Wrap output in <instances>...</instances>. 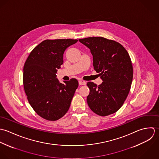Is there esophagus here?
Instances as JSON below:
<instances>
[{
  "mask_svg": "<svg viewBox=\"0 0 159 159\" xmlns=\"http://www.w3.org/2000/svg\"><path fill=\"white\" fill-rule=\"evenodd\" d=\"M79 85H86V82H85V81L81 80H80L79 81Z\"/></svg>",
  "mask_w": 159,
  "mask_h": 159,
  "instance_id": "1",
  "label": "esophagus"
}]
</instances>
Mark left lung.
<instances>
[{
  "instance_id": "1",
  "label": "left lung",
  "mask_w": 159,
  "mask_h": 159,
  "mask_svg": "<svg viewBox=\"0 0 159 159\" xmlns=\"http://www.w3.org/2000/svg\"><path fill=\"white\" fill-rule=\"evenodd\" d=\"M79 40L90 50L94 69L102 80L99 85L92 82L87 83L90 89L87 98L88 105L101 116L115 113L125 101L133 80L129 54L120 43L102 37Z\"/></svg>"
}]
</instances>
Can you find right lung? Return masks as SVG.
Here are the masks:
<instances>
[{
    "label": "right lung",
    "instance_id": "right-lung-1",
    "mask_svg": "<svg viewBox=\"0 0 159 159\" xmlns=\"http://www.w3.org/2000/svg\"><path fill=\"white\" fill-rule=\"evenodd\" d=\"M78 40H45L36 46L23 67V85L33 109L42 118L51 121L64 116L69 109L78 87L77 79L59 82L58 69L63 64L65 50Z\"/></svg>",
    "mask_w": 159,
    "mask_h": 159
}]
</instances>
